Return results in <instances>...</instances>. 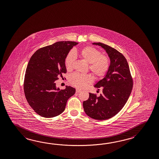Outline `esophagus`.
<instances>
[{"mask_svg":"<svg viewBox=\"0 0 159 159\" xmlns=\"http://www.w3.org/2000/svg\"><path fill=\"white\" fill-rule=\"evenodd\" d=\"M81 92V90L79 89H76V93H79Z\"/></svg>","mask_w":159,"mask_h":159,"instance_id":"1","label":"esophagus"}]
</instances>
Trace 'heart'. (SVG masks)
<instances>
[{
	"label": "heart",
	"instance_id": "heart-1",
	"mask_svg": "<svg viewBox=\"0 0 159 159\" xmlns=\"http://www.w3.org/2000/svg\"><path fill=\"white\" fill-rule=\"evenodd\" d=\"M80 56L86 62L89 63V69L97 78L103 77L107 74L110 67V59L101 52L92 46H86L79 52ZM77 52H69L65 60L67 70L70 71L73 67ZM93 78L91 74H82L75 73L69 78V82L78 88H83L92 82Z\"/></svg>",
	"mask_w": 159,
	"mask_h": 159
}]
</instances>
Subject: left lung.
<instances>
[{
	"instance_id": "1",
	"label": "left lung",
	"mask_w": 159,
	"mask_h": 159,
	"mask_svg": "<svg viewBox=\"0 0 159 159\" xmlns=\"http://www.w3.org/2000/svg\"><path fill=\"white\" fill-rule=\"evenodd\" d=\"M93 44L106 51L111 63L104 78L94 85L97 88L102 87V93L98 97L90 93L88 100L83 102V107L90 117L105 120L117 115L124 107L132 90L133 80L128 62L121 52L100 42Z\"/></svg>"
}]
</instances>
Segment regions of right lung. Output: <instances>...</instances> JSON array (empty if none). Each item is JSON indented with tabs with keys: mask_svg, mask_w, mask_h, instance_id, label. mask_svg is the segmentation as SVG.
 <instances>
[{
	"mask_svg": "<svg viewBox=\"0 0 159 159\" xmlns=\"http://www.w3.org/2000/svg\"><path fill=\"white\" fill-rule=\"evenodd\" d=\"M78 43L61 41L38 49L28 63L24 80V92L30 107L38 115L52 118L65 109L67 100L75 89L66 86L57 88L54 82L66 73L65 60L73 46Z\"/></svg>",
	"mask_w": 159,
	"mask_h": 159,
	"instance_id": "obj_1",
	"label": "right lung"
}]
</instances>
